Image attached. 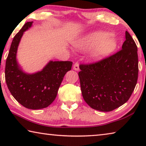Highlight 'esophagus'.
<instances>
[{"label": "esophagus", "instance_id": "obj_1", "mask_svg": "<svg viewBox=\"0 0 146 146\" xmlns=\"http://www.w3.org/2000/svg\"><path fill=\"white\" fill-rule=\"evenodd\" d=\"M73 70L75 71L79 70V64L78 62H75L73 65Z\"/></svg>", "mask_w": 146, "mask_h": 146}]
</instances>
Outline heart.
<instances>
[{"label": "heart", "instance_id": "obj_1", "mask_svg": "<svg viewBox=\"0 0 146 146\" xmlns=\"http://www.w3.org/2000/svg\"><path fill=\"white\" fill-rule=\"evenodd\" d=\"M73 46L78 49H86L95 46L90 53V58L93 60L98 61L114 52L117 47V42L109 33L97 31L77 39L73 42Z\"/></svg>", "mask_w": 146, "mask_h": 146}]
</instances>
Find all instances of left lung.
I'll return each mask as SVG.
<instances>
[{
    "label": "left lung",
    "instance_id": "1",
    "mask_svg": "<svg viewBox=\"0 0 146 146\" xmlns=\"http://www.w3.org/2000/svg\"><path fill=\"white\" fill-rule=\"evenodd\" d=\"M137 46L125 31L122 49L90 64H80L78 72L85 102L94 110L111 111L129 100L137 83Z\"/></svg>",
    "mask_w": 146,
    "mask_h": 146
}]
</instances>
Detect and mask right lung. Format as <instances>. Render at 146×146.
<instances>
[{
  "mask_svg": "<svg viewBox=\"0 0 146 146\" xmlns=\"http://www.w3.org/2000/svg\"><path fill=\"white\" fill-rule=\"evenodd\" d=\"M33 22L24 24L14 36L6 62L5 78L9 91L17 102L30 110L47 108L55 99L64 75L71 70V61H49L42 70L29 74L17 60V49L24 31Z\"/></svg>",
  "mask_w": 146,
  "mask_h": 146,
  "instance_id": "obj_1",
  "label": "right lung"
}]
</instances>
